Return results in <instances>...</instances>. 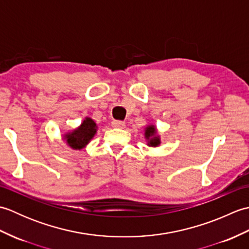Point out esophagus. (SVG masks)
<instances>
[{"label":"esophagus","instance_id":"1","mask_svg":"<svg viewBox=\"0 0 249 249\" xmlns=\"http://www.w3.org/2000/svg\"><path fill=\"white\" fill-rule=\"evenodd\" d=\"M111 125H112V127L114 128H124L125 123L122 121H113L112 123H111Z\"/></svg>","mask_w":249,"mask_h":249}]
</instances>
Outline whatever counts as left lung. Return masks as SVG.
<instances>
[{
    "instance_id": "obj_1",
    "label": "left lung",
    "mask_w": 249,
    "mask_h": 249,
    "mask_svg": "<svg viewBox=\"0 0 249 249\" xmlns=\"http://www.w3.org/2000/svg\"><path fill=\"white\" fill-rule=\"evenodd\" d=\"M144 139L146 141V144L152 147H157L160 146L161 141H160V136L157 133V128L155 125L150 124L145 126L144 128Z\"/></svg>"
}]
</instances>
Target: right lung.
Masks as SVG:
<instances>
[{
  "mask_svg": "<svg viewBox=\"0 0 249 249\" xmlns=\"http://www.w3.org/2000/svg\"><path fill=\"white\" fill-rule=\"evenodd\" d=\"M97 129L98 127L95 121L87 116L78 127L63 134L62 139L66 142V144L71 150H82L94 138V136L97 133Z\"/></svg>",
  "mask_w": 249,
  "mask_h": 249,
  "instance_id": "right-lung-1",
  "label": "right lung"
}]
</instances>
